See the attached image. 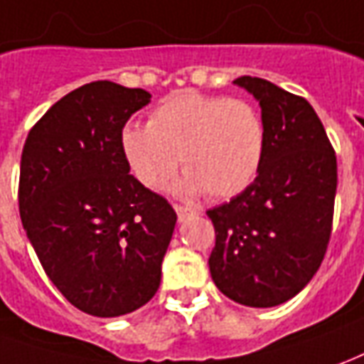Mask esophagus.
<instances>
[{"mask_svg":"<svg viewBox=\"0 0 364 364\" xmlns=\"http://www.w3.org/2000/svg\"><path fill=\"white\" fill-rule=\"evenodd\" d=\"M178 214V222H186L188 218H192V215H196V210H192V208H184V206H174Z\"/></svg>","mask_w":364,"mask_h":364,"instance_id":"esophagus-1","label":"esophagus"}]
</instances>
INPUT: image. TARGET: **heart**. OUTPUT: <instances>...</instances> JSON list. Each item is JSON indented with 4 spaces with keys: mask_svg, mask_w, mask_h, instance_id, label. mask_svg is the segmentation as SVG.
Returning <instances> with one entry per match:
<instances>
[{
    "mask_svg": "<svg viewBox=\"0 0 364 364\" xmlns=\"http://www.w3.org/2000/svg\"><path fill=\"white\" fill-rule=\"evenodd\" d=\"M265 152L262 112L244 99L180 91L150 112L149 124L127 122L120 154L130 174L149 190H160L186 168L178 192L234 196L259 172Z\"/></svg>",
    "mask_w": 364,
    "mask_h": 364,
    "instance_id": "heart-1",
    "label": "heart"
}]
</instances>
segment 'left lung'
Listing matches in <instances>:
<instances>
[{
	"mask_svg": "<svg viewBox=\"0 0 364 364\" xmlns=\"http://www.w3.org/2000/svg\"><path fill=\"white\" fill-rule=\"evenodd\" d=\"M262 107L265 152L255 180L208 210L215 287L247 307H275L301 291L327 252L337 192V156L317 112L303 97L240 77Z\"/></svg>",
	"mask_w": 364,
	"mask_h": 364,
	"instance_id": "1",
	"label": "left lung"
}]
</instances>
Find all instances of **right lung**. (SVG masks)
Wrapping results in <instances>:
<instances>
[{
    "label": "right lung",
    "mask_w": 364,
    "mask_h": 364,
    "mask_svg": "<svg viewBox=\"0 0 364 364\" xmlns=\"http://www.w3.org/2000/svg\"><path fill=\"white\" fill-rule=\"evenodd\" d=\"M150 92L82 85L29 130L19 215L47 277L77 309L119 317L154 297L176 212L129 174L120 130Z\"/></svg>",
    "instance_id": "right-lung-1"
}]
</instances>
